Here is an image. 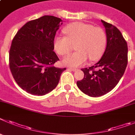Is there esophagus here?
<instances>
[{"label": "esophagus", "mask_w": 135, "mask_h": 135, "mask_svg": "<svg viewBox=\"0 0 135 135\" xmlns=\"http://www.w3.org/2000/svg\"><path fill=\"white\" fill-rule=\"evenodd\" d=\"M68 69H69V70H71V71H76V70H78L77 68H68Z\"/></svg>", "instance_id": "obj_1"}]
</instances>
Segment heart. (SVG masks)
<instances>
[{
	"mask_svg": "<svg viewBox=\"0 0 135 135\" xmlns=\"http://www.w3.org/2000/svg\"><path fill=\"white\" fill-rule=\"evenodd\" d=\"M64 33L66 37L57 35L54 39V48L59 55L68 54L71 44H75L76 52L70 54L63 60L65 65L77 67L86 62L88 59L96 61L101 57L106 45V35L100 27L76 22L67 25Z\"/></svg>",
	"mask_w": 135,
	"mask_h": 135,
	"instance_id": "1",
	"label": "heart"
}]
</instances>
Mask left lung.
<instances>
[{
  "mask_svg": "<svg viewBox=\"0 0 135 135\" xmlns=\"http://www.w3.org/2000/svg\"><path fill=\"white\" fill-rule=\"evenodd\" d=\"M101 21L107 39L105 51L94 65L81 69L84 77L77 81L78 88L91 97H99L111 91L123 76L128 63V47L122 33L115 26Z\"/></svg>",
  "mask_w": 135,
  "mask_h": 135,
  "instance_id": "obj_1",
  "label": "left lung"
}]
</instances>
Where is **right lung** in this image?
<instances>
[{"mask_svg":"<svg viewBox=\"0 0 135 135\" xmlns=\"http://www.w3.org/2000/svg\"><path fill=\"white\" fill-rule=\"evenodd\" d=\"M62 20L45 15L27 22L17 31L9 51V67L17 84L33 95L43 96L59 83L65 68L54 66L59 61L54 39Z\"/></svg>","mask_w":135,"mask_h":135,"instance_id":"obj_1","label":"right lung"}]
</instances>
